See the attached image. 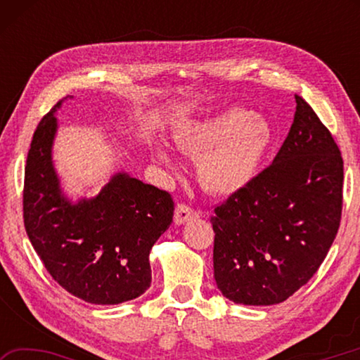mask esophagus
Here are the masks:
<instances>
[{
  "label": "esophagus",
  "mask_w": 360,
  "mask_h": 360,
  "mask_svg": "<svg viewBox=\"0 0 360 360\" xmlns=\"http://www.w3.org/2000/svg\"><path fill=\"white\" fill-rule=\"evenodd\" d=\"M197 217H198V212L192 210L191 206H187L184 203L176 206V210H174V224L176 225H182V224H186Z\"/></svg>",
  "instance_id": "34e87169"
}]
</instances>
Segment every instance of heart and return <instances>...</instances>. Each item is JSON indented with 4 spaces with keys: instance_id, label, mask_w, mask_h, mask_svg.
<instances>
[{
    "instance_id": "obj_1",
    "label": "heart",
    "mask_w": 360,
    "mask_h": 360,
    "mask_svg": "<svg viewBox=\"0 0 360 360\" xmlns=\"http://www.w3.org/2000/svg\"><path fill=\"white\" fill-rule=\"evenodd\" d=\"M276 141L270 122L245 108H229L211 117L187 122L174 131V143L186 154L198 158L197 176L205 191L235 195L251 184ZM157 157L172 165L165 146Z\"/></svg>"
}]
</instances>
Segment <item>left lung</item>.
I'll list each match as a JSON object with an SVG mask.
<instances>
[{
    "label": "left lung",
    "instance_id": "1",
    "mask_svg": "<svg viewBox=\"0 0 360 360\" xmlns=\"http://www.w3.org/2000/svg\"><path fill=\"white\" fill-rule=\"evenodd\" d=\"M275 160L214 210V279L229 300L276 304L318 271L337 236L343 158L313 108L295 95Z\"/></svg>",
    "mask_w": 360,
    "mask_h": 360
}]
</instances>
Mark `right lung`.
Masks as SVG:
<instances>
[{
	"instance_id": "1",
	"label": "right lung",
	"mask_w": 360,
	"mask_h": 360,
	"mask_svg": "<svg viewBox=\"0 0 360 360\" xmlns=\"http://www.w3.org/2000/svg\"><path fill=\"white\" fill-rule=\"evenodd\" d=\"M58 101L44 115L30 146L23 221L51 276L81 300L119 304L149 289V254L173 222L169 193L129 173H115L90 198L72 202L52 160Z\"/></svg>"
}]
</instances>
